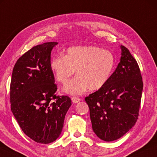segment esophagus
I'll return each mask as SVG.
<instances>
[{
    "label": "esophagus",
    "instance_id": "obj_1",
    "mask_svg": "<svg viewBox=\"0 0 157 157\" xmlns=\"http://www.w3.org/2000/svg\"><path fill=\"white\" fill-rule=\"evenodd\" d=\"M71 100H72V101L73 102V103H78L79 101H80L81 99L78 98V97H73V98H71Z\"/></svg>",
    "mask_w": 157,
    "mask_h": 157
}]
</instances>
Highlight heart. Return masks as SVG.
Wrapping results in <instances>:
<instances>
[{"label":"heart","instance_id":"heart-1","mask_svg":"<svg viewBox=\"0 0 157 157\" xmlns=\"http://www.w3.org/2000/svg\"><path fill=\"white\" fill-rule=\"evenodd\" d=\"M115 65L113 54L95 46H77L69 48L64 56H56L50 67L57 80L64 84L75 72L78 76L64 86L65 92L79 95L88 88L98 90L109 80Z\"/></svg>","mask_w":157,"mask_h":157}]
</instances>
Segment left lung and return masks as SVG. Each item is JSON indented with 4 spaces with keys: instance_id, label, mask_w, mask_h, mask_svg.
I'll return each instance as SVG.
<instances>
[{
    "instance_id": "1",
    "label": "left lung",
    "mask_w": 157,
    "mask_h": 157,
    "mask_svg": "<svg viewBox=\"0 0 157 157\" xmlns=\"http://www.w3.org/2000/svg\"><path fill=\"white\" fill-rule=\"evenodd\" d=\"M121 57L104 86L86 97L94 132L113 141L128 132L138 119L143 81L136 59L121 46Z\"/></svg>"
}]
</instances>
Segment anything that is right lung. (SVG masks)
<instances>
[{"label":"right lung","mask_w":157,"mask_h":157,"mask_svg":"<svg viewBox=\"0 0 157 157\" xmlns=\"http://www.w3.org/2000/svg\"><path fill=\"white\" fill-rule=\"evenodd\" d=\"M58 42L37 45L14 65L10 84L11 110L24 133L47 144L61 134L69 97L56 96L58 88L50 67L51 53Z\"/></svg>","instance_id":"add662e5"}]
</instances>
